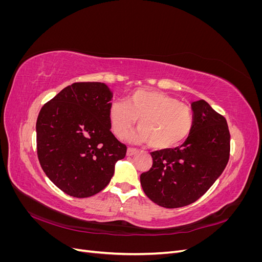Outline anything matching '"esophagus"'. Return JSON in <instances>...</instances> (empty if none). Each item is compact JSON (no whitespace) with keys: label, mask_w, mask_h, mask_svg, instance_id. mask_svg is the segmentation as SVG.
Wrapping results in <instances>:
<instances>
[{"label":"esophagus","mask_w":262,"mask_h":262,"mask_svg":"<svg viewBox=\"0 0 262 262\" xmlns=\"http://www.w3.org/2000/svg\"><path fill=\"white\" fill-rule=\"evenodd\" d=\"M138 153V149L137 148H133V147H128V149H126V155L128 156H132L134 154Z\"/></svg>","instance_id":"34e87169"}]
</instances>
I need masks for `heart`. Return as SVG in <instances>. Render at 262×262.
I'll list each match as a JSON object with an SVG mask.
<instances>
[{"instance_id": "b5f03b06", "label": "heart", "mask_w": 262, "mask_h": 262, "mask_svg": "<svg viewBox=\"0 0 262 262\" xmlns=\"http://www.w3.org/2000/svg\"><path fill=\"white\" fill-rule=\"evenodd\" d=\"M113 132L123 138L137 123L139 130L129 136L134 142H148L153 148L164 149L182 143L191 133L193 113L190 106L163 92L137 90L125 101L116 100L109 106Z\"/></svg>"}]
</instances>
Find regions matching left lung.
<instances>
[{"mask_svg":"<svg viewBox=\"0 0 262 262\" xmlns=\"http://www.w3.org/2000/svg\"><path fill=\"white\" fill-rule=\"evenodd\" d=\"M193 126L180 146L150 153L153 165L141 173L145 194L154 203L173 209L199 199L225 169L229 158L227 122L205 100L191 104Z\"/></svg>","mask_w":262,"mask_h":262,"instance_id":"1","label":"left lung"}]
</instances>
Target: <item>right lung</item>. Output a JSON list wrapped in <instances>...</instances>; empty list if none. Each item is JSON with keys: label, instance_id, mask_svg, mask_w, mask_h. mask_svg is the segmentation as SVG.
<instances>
[{"label": "right lung", "instance_id": "obj_1", "mask_svg": "<svg viewBox=\"0 0 262 262\" xmlns=\"http://www.w3.org/2000/svg\"><path fill=\"white\" fill-rule=\"evenodd\" d=\"M113 92L105 83L67 86L47 102L36 123L39 163L53 184L75 198L101 191L126 146L110 131Z\"/></svg>", "mask_w": 262, "mask_h": 262}]
</instances>
